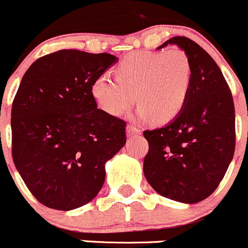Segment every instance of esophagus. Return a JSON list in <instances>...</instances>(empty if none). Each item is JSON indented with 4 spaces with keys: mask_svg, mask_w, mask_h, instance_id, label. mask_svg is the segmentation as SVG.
I'll list each match as a JSON object with an SVG mask.
<instances>
[{
    "mask_svg": "<svg viewBox=\"0 0 248 248\" xmlns=\"http://www.w3.org/2000/svg\"><path fill=\"white\" fill-rule=\"evenodd\" d=\"M127 133H128L129 137H132V135H135V137H137V135L141 134V129L133 126V124H128V126H127Z\"/></svg>",
    "mask_w": 248,
    "mask_h": 248,
    "instance_id": "1",
    "label": "esophagus"
}]
</instances>
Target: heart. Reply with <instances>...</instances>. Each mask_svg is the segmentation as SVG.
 Returning a JSON list of instances; mask_svg holds the SVG:
<instances>
[{"label": "heart", "mask_w": 248, "mask_h": 248, "mask_svg": "<svg viewBox=\"0 0 248 248\" xmlns=\"http://www.w3.org/2000/svg\"><path fill=\"white\" fill-rule=\"evenodd\" d=\"M116 78L102 74L93 79L91 93L106 113L121 116L137 100L138 115L166 124L179 115L189 97L192 64L184 49L137 51L117 64Z\"/></svg>", "instance_id": "heart-1"}]
</instances>
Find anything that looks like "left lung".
<instances>
[{
    "mask_svg": "<svg viewBox=\"0 0 248 248\" xmlns=\"http://www.w3.org/2000/svg\"><path fill=\"white\" fill-rule=\"evenodd\" d=\"M176 44L192 64L189 97L179 115L166 126L145 131L148 152L144 174L161 196L183 203L207 199L225 177L235 151L233 96L215 61L186 36Z\"/></svg>",
    "mask_w": 248,
    "mask_h": 248,
    "instance_id": "obj_1",
    "label": "left lung"
}]
</instances>
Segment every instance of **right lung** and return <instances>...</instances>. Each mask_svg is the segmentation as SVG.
Wrapping results in <instances>:
<instances>
[{"label": "right lung", "mask_w": 248, "mask_h": 248, "mask_svg": "<svg viewBox=\"0 0 248 248\" xmlns=\"http://www.w3.org/2000/svg\"><path fill=\"white\" fill-rule=\"evenodd\" d=\"M117 58L61 49L28 67L12 106V155L41 204L72 210L95 199L104 164L126 144V121L97 109L91 84Z\"/></svg>", "instance_id": "1"}]
</instances>
